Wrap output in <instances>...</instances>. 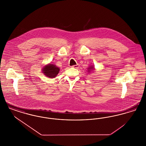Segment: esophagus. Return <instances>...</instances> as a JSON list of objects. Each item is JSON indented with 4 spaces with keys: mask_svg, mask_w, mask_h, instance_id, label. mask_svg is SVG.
I'll return each instance as SVG.
<instances>
[{
    "mask_svg": "<svg viewBox=\"0 0 146 146\" xmlns=\"http://www.w3.org/2000/svg\"><path fill=\"white\" fill-rule=\"evenodd\" d=\"M72 67L73 68H76V69H78V68H79V64H76V65H74V66H72Z\"/></svg>",
    "mask_w": 146,
    "mask_h": 146,
    "instance_id": "1",
    "label": "esophagus"
}]
</instances>
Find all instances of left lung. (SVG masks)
Wrapping results in <instances>:
<instances>
[{"instance_id":"left-lung-1","label":"left lung","mask_w":146,"mask_h":146,"mask_svg":"<svg viewBox=\"0 0 146 146\" xmlns=\"http://www.w3.org/2000/svg\"><path fill=\"white\" fill-rule=\"evenodd\" d=\"M93 69H94V66L90 67V68L89 69V70H88V71H89V72H90V71H91V70H93Z\"/></svg>"}]
</instances>
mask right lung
Masks as SVG:
<instances>
[{
    "label": "right lung",
    "instance_id": "1",
    "mask_svg": "<svg viewBox=\"0 0 146 146\" xmlns=\"http://www.w3.org/2000/svg\"><path fill=\"white\" fill-rule=\"evenodd\" d=\"M43 73L45 74L46 76L49 78H54L55 77L58 73L60 69L58 67H57L55 64H49L48 66H46L44 67Z\"/></svg>",
    "mask_w": 146,
    "mask_h": 146
}]
</instances>
